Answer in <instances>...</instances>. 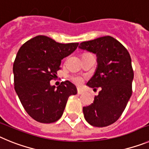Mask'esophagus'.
Wrapping results in <instances>:
<instances>
[{"mask_svg":"<svg viewBox=\"0 0 149 149\" xmlns=\"http://www.w3.org/2000/svg\"><path fill=\"white\" fill-rule=\"evenodd\" d=\"M77 93H78L79 95H81L83 94V93H84V91L82 90L81 88H77Z\"/></svg>","mask_w":149,"mask_h":149,"instance_id":"obj_1","label":"esophagus"}]
</instances>
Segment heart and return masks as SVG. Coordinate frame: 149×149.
I'll use <instances>...</instances> for the list:
<instances>
[{
  "label": "heart",
  "instance_id": "heart-1",
  "mask_svg": "<svg viewBox=\"0 0 149 149\" xmlns=\"http://www.w3.org/2000/svg\"><path fill=\"white\" fill-rule=\"evenodd\" d=\"M73 81L76 84H81V81H82V78L81 77H78V76H76V77H74L72 78Z\"/></svg>",
  "mask_w": 149,
  "mask_h": 149
}]
</instances>
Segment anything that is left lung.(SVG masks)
<instances>
[{"label": "left lung", "mask_w": 149, "mask_h": 149, "mask_svg": "<svg viewBox=\"0 0 149 149\" xmlns=\"http://www.w3.org/2000/svg\"><path fill=\"white\" fill-rule=\"evenodd\" d=\"M79 48L96 54L97 67L86 86L101 89L93 103L84 107V118L95 127L108 126L120 117L132 94L131 56L119 41L110 36L84 42Z\"/></svg>", "instance_id": "8db88e82"}]
</instances>
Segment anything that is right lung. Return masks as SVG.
Listing matches in <instances>:
<instances>
[{"mask_svg":"<svg viewBox=\"0 0 149 149\" xmlns=\"http://www.w3.org/2000/svg\"><path fill=\"white\" fill-rule=\"evenodd\" d=\"M78 43L62 44L39 35L26 42L18 50L13 63L14 86L29 116L41 123L60 119L68 97L77 93L70 81L57 87L50 81L60 69L61 60L73 53Z\"/></svg>","mask_w":149,"mask_h":149,"instance_id":"add662e5","label":"right lung"}]
</instances>
